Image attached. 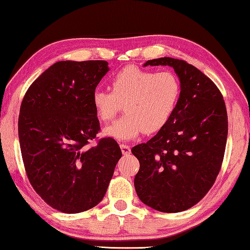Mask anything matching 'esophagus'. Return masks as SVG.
Here are the masks:
<instances>
[{"label": "esophagus", "mask_w": 250, "mask_h": 250, "mask_svg": "<svg viewBox=\"0 0 250 250\" xmlns=\"http://www.w3.org/2000/svg\"><path fill=\"white\" fill-rule=\"evenodd\" d=\"M120 148H121V151H122V153L124 154H129L130 153V146H126V145H124V144H121L120 145Z\"/></svg>", "instance_id": "esophagus-1"}]
</instances>
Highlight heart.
Wrapping results in <instances>:
<instances>
[{"label":"heart","instance_id":"1","mask_svg":"<svg viewBox=\"0 0 250 250\" xmlns=\"http://www.w3.org/2000/svg\"><path fill=\"white\" fill-rule=\"evenodd\" d=\"M181 85L169 71L154 72L130 65L111 79V91L97 89L92 105L102 122H109L122 110L125 113L104 129L106 136L117 140H130L158 132L168 124L178 105Z\"/></svg>","mask_w":250,"mask_h":250}]
</instances>
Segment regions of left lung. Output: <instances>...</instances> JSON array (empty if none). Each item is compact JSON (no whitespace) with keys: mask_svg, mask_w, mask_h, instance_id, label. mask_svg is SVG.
I'll use <instances>...</instances> for the list:
<instances>
[{"mask_svg":"<svg viewBox=\"0 0 250 250\" xmlns=\"http://www.w3.org/2000/svg\"><path fill=\"white\" fill-rule=\"evenodd\" d=\"M146 65L173 68L181 94L168 124L131 149L140 162L134 188L149 207L180 212L199 203L215 184L227 142V110L215 83L186 61L165 57Z\"/></svg>","mask_w":250,"mask_h":250,"instance_id":"obj_1","label":"left lung"}]
</instances>
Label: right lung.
Returning a JSON list of instances; mask_svg holds the SVG:
<instances>
[{
    "instance_id": "right-lung-1",
    "label": "right lung",
    "mask_w": 250,
    "mask_h": 250,
    "mask_svg": "<svg viewBox=\"0 0 250 250\" xmlns=\"http://www.w3.org/2000/svg\"><path fill=\"white\" fill-rule=\"evenodd\" d=\"M108 71L104 60L59 61L22 100L19 139L26 176L59 211L78 213L100 203L122 156L110 137L89 146L100 131L92 93Z\"/></svg>"
}]
</instances>
